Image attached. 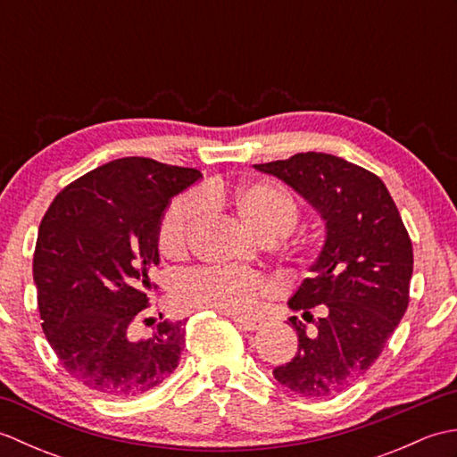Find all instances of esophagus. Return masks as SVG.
Returning a JSON list of instances; mask_svg holds the SVG:
<instances>
[{
  "mask_svg": "<svg viewBox=\"0 0 457 457\" xmlns=\"http://www.w3.org/2000/svg\"><path fill=\"white\" fill-rule=\"evenodd\" d=\"M234 322L239 326V329H245V332H255V329H259V322H255V320H247V318H234Z\"/></svg>",
  "mask_w": 457,
  "mask_h": 457,
  "instance_id": "1",
  "label": "esophagus"
}]
</instances>
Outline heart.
Instances as JSON below:
<instances>
[{"instance_id": "heart-1", "label": "heart", "mask_w": 457, "mask_h": 457, "mask_svg": "<svg viewBox=\"0 0 457 457\" xmlns=\"http://www.w3.org/2000/svg\"><path fill=\"white\" fill-rule=\"evenodd\" d=\"M204 197L220 208L234 210L251 229L263 237L287 236L296 226V198L275 182L244 184L210 182ZM206 213V201L198 194H184L164 212L159 228V247L164 255L180 257L188 251L194 231ZM273 293L269 280L239 269L190 270L177 283V300L187 308H212L223 314H251L261 300Z\"/></svg>"}]
</instances>
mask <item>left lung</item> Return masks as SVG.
<instances>
[{"label":"left lung","mask_w":457,"mask_h":457,"mask_svg":"<svg viewBox=\"0 0 457 457\" xmlns=\"http://www.w3.org/2000/svg\"><path fill=\"white\" fill-rule=\"evenodd\" d=\"M300 194L326 226L322 251L290 296L298 352L277 381L296 395L329 396L357 381L409 306L412 244L389 190L377 174L326 153L253 164ZM316 307L323 316L314 320Z\"/></svg>","instance_id":"8db88e82"}]
</instances>
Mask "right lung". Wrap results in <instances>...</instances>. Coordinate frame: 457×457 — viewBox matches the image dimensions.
Masks as SVG:
<instances>
[{
	"mask_svg": "<svg viewBox=\"0 0 457 457\" xmlns=\"http://www.w3.org/2000/svg\"><path fill=\"white\" fill-rule=\"evenodd\" d=\"M200 177L153 159H118L68 184L48 206L33 257L41 326L62 367L88 389L129 399L177 369L187 320H164L149 337H135L133 324L149 304L164 212Z\"/></svg>",
	"mask_w": 457,
	"mask_h": 457,
	"instance_id": "obj_1",
	"label": "right lung"
}]
</instances>
